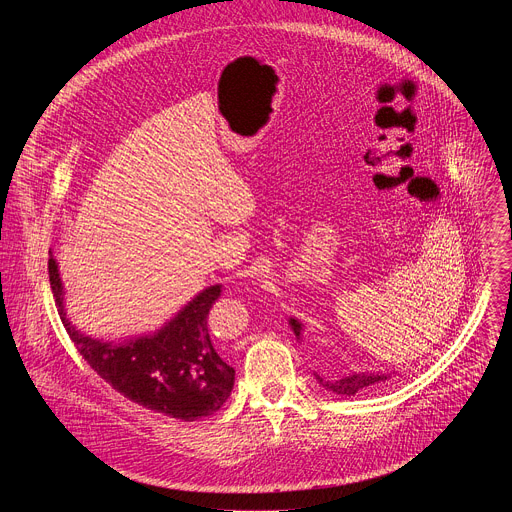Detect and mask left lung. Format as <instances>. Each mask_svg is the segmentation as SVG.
Wrapping results in <instances>:
<instances>
[{
    "label": "left lung",
    "instance_id": "8db88e82",
    "mask_svg": "<svg viewBox=\"0 0 512 512\" xmlns=\"http://www.w3.org/2000/svg\"><path fill=\"white\" fill-rule=\"evenodd\" d=\"M289 326H291V330H294V334L300 338V334H302V324L296 320V318H289ZM316 379H318V383L322 385V387H326L328 391H332V393H336V395H346V397H350V395H356L360 389H364V387H371V385H375V383H385L387 379H389V375H369V373H354V375H348V377H342V379H338V381H324L320 375H316Z\"/></svg>",
    "mask_w": 512,
    "mask_h": 512
}]
</instances>
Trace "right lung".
<instances>
[{
    "label": "right lung",
    "instance_id": "1",
    "mask_svg": "<svg viewBox=\"0 0 512 512\" xmlns=\"http://www.w3.org/2000/svg\"><path fill=\"white\" fill-rule=\"evenodd\" d=\"M50 287L60 320L91 369L129 401L182 421L212 415L235 385V369L216 352L206 316L223 285L202 289L172 320L152 334L99 340L66 316L58 263L48 259Z\"/></svg>",
    "mask_w": 512,
    "mask_h": 512
}]
</instances>
